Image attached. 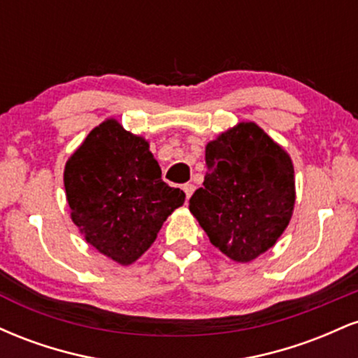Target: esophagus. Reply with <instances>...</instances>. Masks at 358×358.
Segmentation results:
<instances>
[{
  "instance_id": "obj_1",
  "label": "esophagus",
  "mask_w": 358,
  "mask_h": 358,
  "mask_svg": "<svg viewBox=\"0 0 358 358\" xmlns=\"http://www.w3.org/2000/svg\"><path fill=\"white\" fill-rule=\"evenodd\" d=\"M183 192H185V195H187V200H188V199H190V196H192V193L195 192V185L185 183V185H183Z\"/></svg>"
}]
</instances>
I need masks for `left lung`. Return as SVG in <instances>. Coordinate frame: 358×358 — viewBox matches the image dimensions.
I'll use <instances>...</instances> for the list:
<instances>
[{"mask_svg": "<svg viewBox=\"0 0 358 358\" xmlns=\"http://www.w3.org/2000/svg\"><path fill=\"white\" fill-rule=\"evenodd\" d=\"M205 163L203 187L188 208L220 252L252 261L276 244L293 215L289 155L256 122H239L205 146Z\"/></svg>", "mask_w": 358, "mask_h": 358, "instance_id": "obj_1", "label": "left lung"}]
</instances>
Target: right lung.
<instances>
[{
    "mask_svg": "<svg viewBox=\"0 0 358 358\" xmlns=\"http://www.w3.org/2000/svg\"><path fill=\"white\" fill-rule=\"evenodd\" d=\"M64 185L73 224L101 254L122 266L151 248L185 193L162 180L145 138L108 119L69 158Z\"/></svg>",
    "mask_w": 358,
    "mask_h": 358,
    "instance_id": "add662e5",
    "label": "right lung"
}]
</instances>
